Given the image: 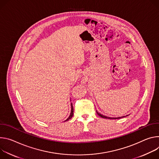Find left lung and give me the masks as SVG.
Masks as SVG:
<instances>
[{
  "mask_svg": "<svg viewBox=\"0 0 159 159\" xmlns=\"http://www.w3.org/2000/svg\"><path fill=\"white\" fill-rule=\"evenodd\" d=\"M96 112H97V114L99 116H100L101 117H102V118H105V119H120V118H122V117H126V116H122V117H107V116H104V115H102V114H101L100 113H99L98 112H97V111L96 110Z\"/></svg>",
  "mask_w": 159,
  "mask_h": 159,
  "instance_id": "left-lung-1",
  "label": "left lung"
}]
</instances>
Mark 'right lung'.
I'll use <instances>...</instances> for the list:
<instances>
[{
  "label": "right lung",
  "instance_id": "1",
  "mask_svg": "<svg viewBox=\"0 0 159 159\" xmlns=\"http://www.w3.org/2000/svg\"><path fill=\"white\" fill-rule=\"evenodd\" d=\"M70 107H71V110H70V115L69 116V117L64 121H67V120H69V119H71L73 116V111H74V109H73V103H70Z\"/></svg>",
  "mask_w": 159,
  "mask_h": 159
}]
</instances>
